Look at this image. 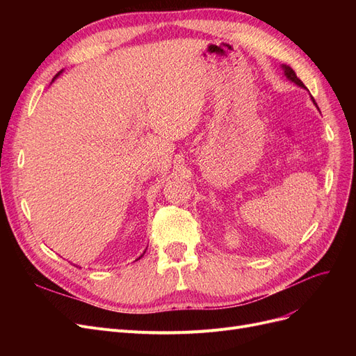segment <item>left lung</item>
<instances>
[{"mask_svg":"<svg viewBox=\"0 0 356 356\" xmlns=\"http://www.w3.org/2000/svg\"><path fill=\"white\" fill-rule=\"evenodd\" d=\"M282 68H284V71H285V75L286 77L291 80V81H294L296 84H298V86H301V88H305V84H303V81H301L297 75H296V72H294V70L291 68V67H288V65H282ZM315 102V101H314Z\"/></svg>","mask_w":356,"mask_h":356,"instance_id":"left-lung-1","label":"left lung"}]
</instances>
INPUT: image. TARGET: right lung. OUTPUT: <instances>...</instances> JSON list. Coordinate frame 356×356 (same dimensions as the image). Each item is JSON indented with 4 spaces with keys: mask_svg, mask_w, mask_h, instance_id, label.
I'll return each instance as SVG.
<instances>
[{
    "mask_svg": "<svg viewBox=\"0 0 356 356\" xmlns=\"http://www.w3.org/2000/svg\"><path fill=\"white\" fill-rule=\"evenodd\" d=\"M58 75H59V74H58ZM141 257H143V255H141ZM141 257H139V258H141Z\"/></svg>",
    "mask_w": 356,
    "mask_h": 356,
    "instance_id": "1",
    "label": "right lung"
}]
</instances>
